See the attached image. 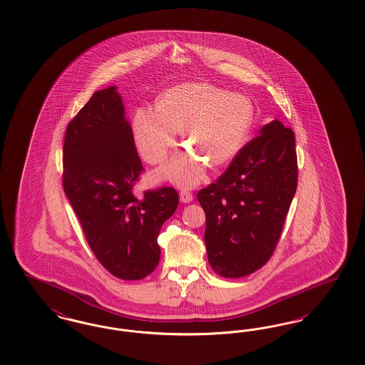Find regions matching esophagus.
Masks as SVG:
<instances>
[{
  "label": "esophagus",
  "instance_id": "1",
  "mask_svg": "<svg viewBox=\"0 0 365 365\" xmlns=\"http://www.w3.org/2000/svg\"><path fill=\"white\" fill-rule=\"evenodd\" d=\"M179 198H180V202L183 204H189L192 201V194L187 191V190H180L179 192Z\"/></svg>",
  "mask_w": 365,
  "mask_h": 365
}]
</instances>
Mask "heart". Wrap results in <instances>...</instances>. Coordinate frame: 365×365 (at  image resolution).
I'll return each instance as SVG.
<instances>
[{
	"label": "heart",
	"instance_id": "b5f03b06",
	"mask_svg": "<svg viewBox=\"0 0 365 365\" xmlns=\"http://www.w3.org/2000/svg\"><path fill=\"white\" fill-rule=\"evenodd\" d=\"M254 120L250 99L209 83H183L165 91L158 107H140L133 118L135 144L150 164L164 160L183 130L191 150L176 155L160 170L180 186L202 180L207 164L222 167L246 145Z\"/></svg>",
	"mask_w": 365,
	"mask_h": 365
}]
</instances>
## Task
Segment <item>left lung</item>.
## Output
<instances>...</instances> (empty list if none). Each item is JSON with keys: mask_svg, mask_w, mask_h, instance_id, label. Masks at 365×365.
Masks as SVG:
<instances>
[{"mask_svg": "<svg viewBox=\"0 0 365 365\" xmlns=\"http://www.w3.org/2000/svg\"><path fill=\"white\" fill-rule=\"evenodd\" d=\"M296 187L294 134L274 119L197 194L206 215L207 261L219 276H248L270 259Z\"/></svg>", "mask_w": 365, "mask_h": 365, "instance_id": "obj_1", "label": "left lung"}]
</instances>
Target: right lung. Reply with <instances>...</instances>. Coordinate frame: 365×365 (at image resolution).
Returning <instances> with one entry per match:
<instances>
[{
	"label": "right lung",
	"mask_w": 365,
	"mask_h": 365,
	"mask_svg": "<svg viewBox=\"0 0 365 365\" xmlns=\"http://www.w3.org/2000/svg\"><path fill=\"white\" fill-rule=\"evenodd\" d=\"M143 170L117 87L95 92L66 128L63 191L98 261L128 281L156 269L161 225L179 202L173 187L137 197Z\"/></svg>",
	"instance_id": "obj_1"
}]
</instances>
